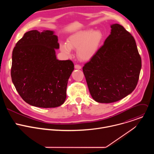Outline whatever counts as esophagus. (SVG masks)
Returning <instances> with one entry per match:
<instances>
[{
  "instance_id": "esophagus-1",
  "label": "esophagus",
  "mask_w": 154,
  "mask_h": 154,
  "mask_svg": "<svg viewBox=\"0 0 154 154\" xmlns=\"http://www.w3.org/2000/svg\"><path fill=\"white\" fill-rule=\"evenodd\" d=\"M75 68L77 69H80L82 68V67H81V66H80L79 64H75Z\"/></svg>"
}]
</instances>
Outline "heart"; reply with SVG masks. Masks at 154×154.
I'll return each instance as SVG.
<instances>
[{
    "mask_svg": "<svg viewBox=\"0 0 154 154\" xmlns=\"http://www.w3.org/2000/svg\"><path fill=\"white\" fill-rule=\"evenodd\" d=\"M103 34L100 30L92 29L79 31L71 35L67 43L60 44V50L64 54L70 55L71 49H77V57L83 61L90 60L97 52Z\"/></svg>",
    "mask_w": 154,
    "mask_h": 154,
    "instance_id": "obj_1",
    "label": "heart"
}]
</instances>
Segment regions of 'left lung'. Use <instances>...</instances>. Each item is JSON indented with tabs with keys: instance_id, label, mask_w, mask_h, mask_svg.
I'll use <instances>...</instances> for the list:
<instances>
[{
	"instance_id": "8db88e82",
	"label": "left lung",
	"mask_w": 154,
	"mask_h": 154,
	"mask_svg": "<svg viewBox=\"0 0 154 154\" xmlns=\"http://www.w3.org/2000/svg\"><path fill=\"white\" fill-rule=\"evenodd\" d=\"M111 33L83 72L93 99L112 103L135 89L141 68L136 42L123 26L111 25Z\"/></svg>"
}]
</instances>
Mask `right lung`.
I'll list each match as a JSON object with an SVG mask.
<instances>
[{
    "instance_id": "obj_1",
    "label": "right lung",
    "mask_w": 154,
    "mask_h": 154,
    "mask_svg": "<svg viewBox=\"0 0 154 154\" xmlns=\"http://www.w3.org/2000/svg\"><path fill=\"white\" fill-rule=\"evenodd\" d=\"M54 33L51 30L29 31L13 51L12 82L22 99L34 106L61 105L74 69L72 61L57 59L55 49L60 45Z\"/></svg>"
}]
</instances>
